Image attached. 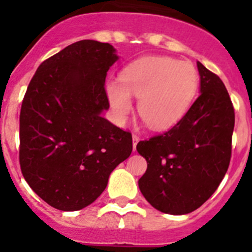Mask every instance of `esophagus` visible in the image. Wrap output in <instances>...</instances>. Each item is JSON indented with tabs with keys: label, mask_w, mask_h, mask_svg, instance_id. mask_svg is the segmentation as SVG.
I'll return each mask as SVG.
<instances>
[{
	"label": "esophagus",
	"mask_w": 252,
	"mask_h": 252,
	"mask_svg": "<svg viewBox=\"0 0 252 252\" xmlns=\"http://www.w3.org/2000/svg\"><path fill=\"white\" fill-rule=\"evenodd\" d=\"M137 142H139V136H137V135H132V149H133V151L136 150Z\"/></svg>",
	"instance_id": "1"
}]
</instances>
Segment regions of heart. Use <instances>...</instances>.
I'll return each mask as SVG.
<instances>
[{"label": "heart", "mask_w": 252, "mask_h": 252, "mask_svg": "<svg viewBox=\"0 0 252 252\" xmlns=\"http://www.w3.org/2000/svg\"><path fill=\"white\" fill-rule=\"evenodd\" d=\"M120 79H111L106 84L107 98L116 119H126L132 110L133 95L139 98V115L155 131H166L179 124L198 90L194 65L169 57L136 60L125 66Z\"/></svg>", "instance_id": "1"}]
</instances>
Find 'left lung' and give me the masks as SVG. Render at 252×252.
I'll list each match as a JSON object with an SVG mask.
<instances>
[{"label": "left lung", "mask_w": 252, "mask_h": 252, "mask_svg": "<svg viewBox=\"0 0 252 252\" xmlns=\"http://www.w3.org/2000/svg\"><path fill=\"white\" fill-rule=\"evenodd\" d=\"M199 97L174 127L140 141L148 162L139 188L155 209L187 215L208 199L226 174L235 126L232 102L223 82L197 62Z\"/></svg>", "instance_id": "left-lung-1"}]
</instances>
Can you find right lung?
<instances>
[{
  "instance_id": "right-lung-1",
  "label": "right lung",
  "mask_w": 252,
  "mask_h": 252,
  "mask_svg": "<svg viewBox=\"0 0 252 252\" xmlns=\"http://www.w3.org/2000/svg\"><path fill=\"white\" fill-rule=\"evenodd\" d=\"M116 49L81 40L40 64L20 113V165L30 188L60 211H79L106 189L132 136L102 117Z\"/></svg>"
}]
</instances>
